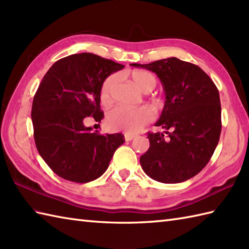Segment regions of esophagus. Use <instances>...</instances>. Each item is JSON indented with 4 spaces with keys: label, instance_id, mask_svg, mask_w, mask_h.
Here are the masks:
<instances>
[{
    "label": "esophagus",
    "instance_id": "1",
    "mask_svg": "<svg viewBox=\"0 0 249 249\" xmlns=\"http://www.w3.org/2000/svg\"><path fill=\"white\" fill-rule=\"evenodd\" d=\"M124 137H125V140L126 141H130V140H133L135 138L136 135L135 134H130V133H125Z\"/></svg>",
    "mask_w": 249,
    "mask_h": 249
}]
</instances>
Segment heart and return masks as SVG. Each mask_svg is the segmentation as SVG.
<instances>
[{"instance_id": "b5f03b06", "label": "heart", "mask_w": 249, "mask_h": 249, "mask_svg": "<svg viewBox=\"0 0 249 249\" xmlns=\"http://www.w3.org/2000/svg\"><path fill=\"white\" fill-rule=\"evenodd\" d=\"M130 79L140 91L149 93L156 87V79L151 72L142 70H136L130 72ZM116 83V76L108 77L100 88V100L107 105L111 102V95ZM154 118L153 110L147 106L128 109L118 107L110 110L106 116V124L111 130H123L125 133H137L142 127L150 123Z\"/></svg>"}]
</instances>
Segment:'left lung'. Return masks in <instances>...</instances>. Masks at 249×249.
<instances>
[{"label":"left lung","mask_w":249,"mask_h":249,"mask_svg":"<svg viewBox=\"0 0 249 249\" xmlns=\"http://www.w3.org/2000/svg\"><path fill=\"white\" fill-rule=\"evenodd\" d=\"M155 72L165 91V106L147 133L150 147L140 157L143 171L155 181L174 184L194 178L206 166L218 144L221 107L218 89L197 65L178 57L150 64H130Z\"/></svg>","instance_id":"8db88e82"}]
</instances>
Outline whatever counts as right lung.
I'll return each instance as SVG.
<instances>
[{"mask_svg": "<svg viewBox=\"0 0 249 249\" xmlns=\"http://www.w3.org/2000/svg\"><path fill=\"white\" fill-rule=\"evenodd\" d=\"M119 63L93 53L56 61L41 80L32 105L37 151L62 178L88 183L107 170L122 134L102 135L84 126V119L104 118L100 88L106 78L123 70Z\"/></svg>", "mask_w": 249, "mask_h": 249, "instance_id": "right-lung-1", "label": "right lung"}]
</instances>
